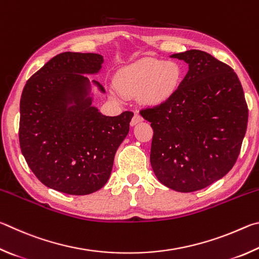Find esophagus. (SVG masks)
<instances>
[{
  "mask_svg": "<svg viewBox=\"0 0 259 259\" xmlns=\"http://www.w3.org/2000/svg\"><path fill=\"white\" fill-rule=\"evenodd\" d=\"M143 120V118H142V116L140 115L139 112H137L135 111L134 112V116H133V118H132V120H131V125L132 126H134V125H137L138 122H140V121H142Z\"/></svg>",
  "mask_w": 259,
  "mask_h": 259,
  "instance_id": "34e87169",
  "label": "esophagus"
}]
</instances>
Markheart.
<instances>
[{
    "instance_id": "heart-1",
    "label": "heart",
    "mask_w": 259,
    "mask_h": 259,
    "mask_svg": "<svg viewBox=\"0 0 259 259\" xmlns=\"http://www.w3.org/2000/svg\"><path fill=\"white\" fill-rule=\"evenodd\" d=\"M180 77V67L175 62L143 59L126 68L118 80V88L124 94L141 93L147 102L161 103L178 89Z\"/></svg>"
}]
</instances>
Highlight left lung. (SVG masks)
<instances>
[{"instance_id":"obj_1","label":"left lung","mask_w":259,"mask_h":259,"mask_svg":"<svg viewBox=\"0 0 259 259\" xmlns=\"http://www.w3.org/2000/svg\"><path fill=\"white\" fill-rule=\"evenodd\" d=\"M189 71L171 97L140 110L151 122L150 162L157 179L193 192L223 178L237 161L247 131L242 85L229 65L200 50L176 53Z\"/></svg>"}]
</instances>
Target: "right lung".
Masks as SVG:
<instances>
[{
	"label": "right lung",
	"instance_id": "obj_1",
	"mask_svg": "<svg viewBox=\"0 0 259 259\" xmlns=\"http://www.w3.org/2000/svg\"><path fill=\"white\" fill-rule=\"evenodd\" d=\"M102 62L97 53H60L22 90L21 152L36 178L57 191L84 196L101 189L111 174L117 149L128 134L132 111L103 116L86 98L89 78L83 74L99 71ZM72 102L74 106L68 107Z\"/></svg>",
	"mask_w": 259,
	"mask_h": 259
}]
</instances>
